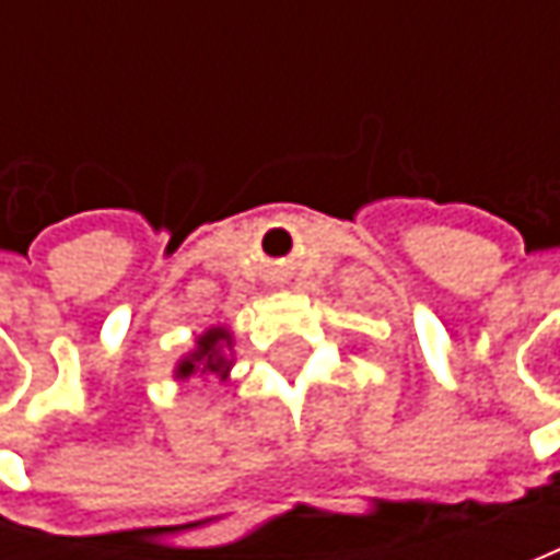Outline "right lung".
Instances as JSON below:
<instances>
[{
	"mask_svg": "<svg viewBox=\"0 0 560 560\" xmlns=\"http://www.w3.org/2000/svg\"><path fill=\"white\" fill-rule=\"evenodd\" d=\"M233 334L230 327H208L205 334L196 336L192 349L186 352L177 364H174V380H192V376H218V380H226L230 376V368H233Z\"/></svg>",
	"mask_w": 560,
	"mask_h": 560,
	"instance_id": "add662e5",
	"label": "right lung"
}]
</instances>
